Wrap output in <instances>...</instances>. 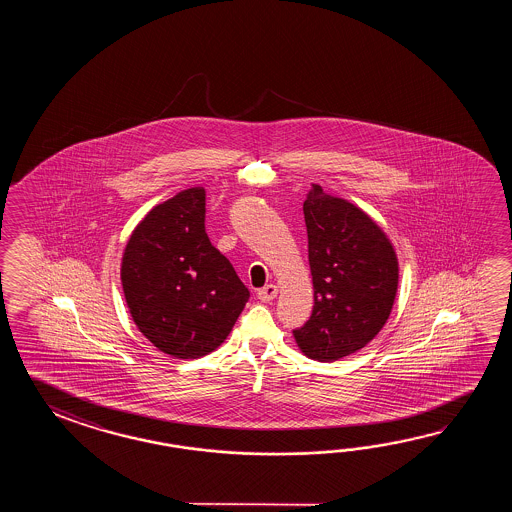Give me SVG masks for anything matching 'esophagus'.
<instances>
[{"label": "esophagus", "mask_w": 512, "mask_h": 512, "mask_svg": "<svg viewBox=\"0 0 512 512\" xmlns=\"http://www.w3.org/2000/svg\"><path fill=\"white\" fill-rule=\"evenodd\" d=\"M276 296H278V287L274 283H269V285L261 287L260 291H258V298H260L261 302H271Z\"/></svg>", "instance_id": "esophagus-1"}]
</instances>
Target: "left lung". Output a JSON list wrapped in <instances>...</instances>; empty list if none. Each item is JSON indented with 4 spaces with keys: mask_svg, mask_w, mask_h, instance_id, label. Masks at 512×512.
Instances as JSON below:
<instances>
[{
    "mask_svg": "<svg viewBox=\"0 0 512 512\" xmlns=\"http://www.w3.org/2000/svg\"><path fill=\"white\" fill-rule=\"evenodd\" d=\"M304 218L315 305L294 340L305 357L333 362L379 335L395 302L399 261L364 210L320 185L307 194Z\"/></svg>",
    "mask_w": 512,
    "mask_h": 512,
    "instance_id": "obj_1",
    "label": "left lung"
}]
</instances>
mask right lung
<instances>
[{
	"mask_svg": "<svg viewBox=\"0 0 512 512\" xmlns=\"http://www.w3.org/2000/svg\"><path fill=\"white\" fill-rule=\"evenodd\" d=\"M205 188L153 207L131 232L120 280L135 326L175 359H199L229 337L249 289L205 232Z\"/></svg>",
	"mask_w": 512,
	"mask_h": 512,
	"instance_id": "right-lung-1",
	"label": "right lung"
}]
</instances>
